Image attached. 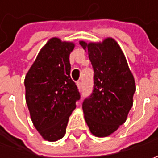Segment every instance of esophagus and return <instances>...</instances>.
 Wrapping results in <instances>:
<instances>
[{
	"mask_svg": "<svg viewBox=\"0 0 158 158\" xmlns=\"http://www.w3.org/2000/svg\"><path fill=\"white\" fill-rule=\"evenodd\" d=\"M76 85H77V87L79 89H82V82H76Z\"/></svg>",
	"mask_w": 158,
	"mask_h": 158,
	"instance_id": "34e87169",
	"label": "esophagus"
}]
</instances>
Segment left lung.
I'll list each match as a JSON object with an SVG mask.
<instances>
[{"instance_id":"obj_1","label":"left lung","mask_w":158,"mask_h":158,"mask_svg":"<svg viewBox=\"0 0 158 158\" xmlns=\"http://www.w3.org/2000/svg\"><path fill=\"white\" fill-rule=\"evenodd\" d=\"M94 69V89L82 103L85 121L97 137L111 135L126 122L136 89L134 76L117 41L81 40Z\"/></svg>"}]
</instances>
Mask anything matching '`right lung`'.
Returning <instances> with one entry per match:
<instances>
[{"label":"right lung","mask_w":158,"mask_h":158,"mask_svg":"<svg viewBox=\"0 0 158 158\" xmlns=\"http://www.w3.org/2000/svg\"><path fill=\"white\" fill-rule=\"evenodd\" d=\"M75 43L53 37L40 49L24 79L25 100L42 138L56 142L66 134L80 93L70 77L69 55Z\"/></svg>","instance_id":"add662e5"}]
</instances>
